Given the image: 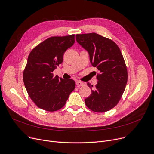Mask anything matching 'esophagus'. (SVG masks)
Here are the masks:
<instances>
[{
  "label": "esophagus",
  "mask_w": 154,
  "mask_h": 154,
  "mask_svg": "<svg viewBox=\"0 0 154 154\" xmlns=\"http://www.w3.org/2000/svg\"><path fill=\"white\" fill-rule=\"evenodd\" d=\"M76 84L77 86H84V83L83 82H81V81H76Z\"/></svg>",
  "instance_id": "1"
}]
</instances>
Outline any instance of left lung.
Here are the masks:
<instances>
[{
    "mask_svg": "<svg viewBox=\"0 0 154 154\" xmlns=\"http://www.w3.org/2000/svg\"><path fill=\"white\" fill-rule=\"evenodd\" d=\"M77 42L88 51L90 62L99 71L97 83L85 99L86 106L96 112H104L119 103L128 82V70L121 51L112 40L96 33L77 34Z\"/></svg>",
    "mask_w": 154,
    "mask_h": 154,
    "instance_id": "8db88e82",
    "label": "left lung"
}]
</instances>
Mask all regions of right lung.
<instances>
[{"mask_svg": "<svg viewBox=\"0 0 154 154\" xmlns=\"http://www.w3.org/2000/svg\"><path fill=\"white\" fill-rule=\"evenodd\" d=\"M75 35L51 37L30 53L23 70V83L29 96L40 109L53 112L66 104L75 88V81L54 77L53 71L61 64L66 50L75 43Z\"/></svg>", "mask_w": 154, "mask_h": 154, "instance_id": "1", "label": "right lung"}]
</instances>
